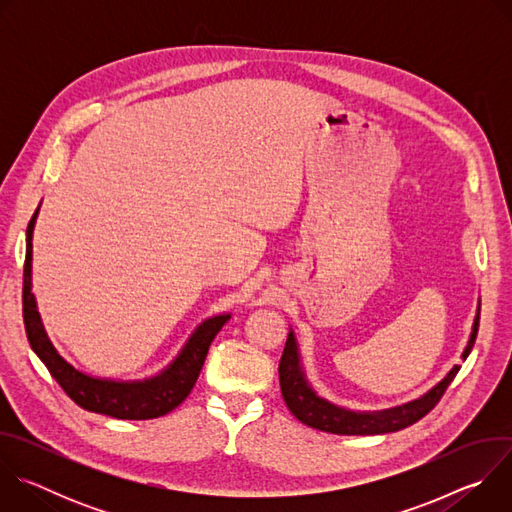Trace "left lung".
<instances>
[{
	"instance_id": "left-lung-1",
	"label": "left lung",
	"mask_w": 512,
	"mask_h": 512,
	"mask_svg": "<svg viewBox=\"0 0 512 512\" xmlns=\"http://www.w3.org/2000/svg\"><path fill=\"white\" fill-rule=\"evenodd\" d=\"M478 324H480V316H476L474 320L472 336L464 350V358L470 354L476 342ZM458 371L460 367H454L450 375L433 391H429L425 397L409 405L395 407L383 413H352L316 397V393L308 387L304 373L300 369V356H298L294 334L289 332L281 360H279V385H281L283 401L289 407V411L308 427L328 431V433H338V435H377V433L399 431L407 425H413L421 417H425L437 403H440V399L448 391Z\"/></svg>"
}]
</instances>
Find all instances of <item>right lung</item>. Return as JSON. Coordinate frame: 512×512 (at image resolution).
<instances>
[{"label":"right lung","mask_w":512,"mask_h":512,"mask_svg":"<svg viewBox=\"0 0 512 512\" xmlns=\"http://www.w3.org/2000/svg\"><path fill=\"white\" fill-rule=\"evenodd\" d=\"M38 212V210H36ZM36 212L30 218L26 231V261H24V287H22V314L24 328L32 350L46 364L48 373L62 387V391L79 407L103 413L115 419H156L172 409H176L192 391L202 364L206 360L210 342L229 322V314L216 316L198 326L180 356L172 362V367L160 377L143 383H113L87 377L79 373L54 350L50 344L40 316L36 312V300L32 294V231Z\"/></svg>","instance_id":"right-lung-1"}]
</instances>
